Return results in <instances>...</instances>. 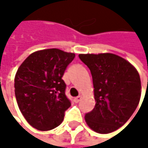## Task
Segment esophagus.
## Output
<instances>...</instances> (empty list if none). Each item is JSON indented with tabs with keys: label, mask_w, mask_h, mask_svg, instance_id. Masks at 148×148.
<instances>
[{
	"label": "esophagus",
	"mask_w": 148,
	"mask_h": 148,
	"mask_svg": "<svg viewBox=\"0 0 148 148\" xmlns=\"http://www.w3.org/2000/svg\"><path fill=\"white\" fill-rule=\"evenodd\" d=\"M81 96H78V97H76V98H74V103H79V101H80V99H81Z\"/></svg>",
	"instance_id": "esophagus-1"
}]
</instances>
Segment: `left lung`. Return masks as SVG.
<instances>
[{
  "instance_id": "obj_1",
  "label": "left lung",
  "mask_w": 148,
  "mask_h": 148,
  "mask_svg": "<svg viewBox=\"0 0 148 148\" xmlns=\"http://www.w3.org/2000/svg\"><path fill=\"white\" fill-rule=\"evenodd\" d=\"M79 57L91 71L96 102L85 120L97 133L113 132L127 123L139 104V73L131 63L115 54H80Z\"/></svg>"
}]
</instances>
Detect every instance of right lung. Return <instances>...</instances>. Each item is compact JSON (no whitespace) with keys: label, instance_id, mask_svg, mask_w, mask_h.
Masks as SVG:
<instances>
[{"label":"right lung","instance_id":"add662e5","mask_svg":"<svg viewBox=\"0 0 148 148\" xmlns=\"http://www.w3.org/2000/svg\"><path fill=\"white\" fill-rule=\"evenodd\" d=\"M75 55L58 49L31 54L19 66L14 79L18 106L30 125L46 131L62 123L71 103L62 79Z\"/></svg>","mask_w":148,"mask_h":148}]
</instances>
